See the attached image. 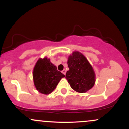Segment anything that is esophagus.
Returning a JSON list of instances; mask_svg holds the SVG:
<instances>
[{
  "instance_id": "obj_1",
  "label": "esophagus",
  "mask_w": 129,
  "mask_h": 129,
  "mask_svg": "<svg viewBox=\"0 0 129 129\" xmlns=\"http://www.w3.org/2000/svg\"><path fill=\"white\" fill-rule=\"evenodd\" d=\"M62 73L63 74H64L65 75H66V70L65 69H63L62 71Z\"/></svg>"
}]
</instances>
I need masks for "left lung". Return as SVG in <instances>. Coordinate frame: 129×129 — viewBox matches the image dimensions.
<instances>
[{
  "mask_svg": "<svg viewBox=\"0 0 129 129\" xmlns=\"http://www.w3.org/2000/svg\"><path fill=\"white\" fill-rule=\"evenodd\" d=\"M67 64L69 70L67 72L66 78L72 89L84 93L94 86L95 72L83 54L74 51L68 57Z\"/></svg>",
  "mask_w": 129,
  "mask_h": 129,
  "instance_id": "1",
  "label": "left lung"
}]
</instances>
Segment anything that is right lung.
Segmentation results:
<instances>
[{
  "label": "right lung",
  "instance_id": "obj_1",
  "mask_svg": "<svg viewBox=\"0 0 129 129\" xmlns=\"http://www.w3.org/2000/svg\"><path fill=\"white\" fill-rule=\"evenodd\" d=\"M65 75L57 70L47 57L39 58L33 70V78L36 89L42 94H48L56 88Z\"/></svg>",
  "mask_w": 129,
  "mask_h": 129
}]
</instances>
